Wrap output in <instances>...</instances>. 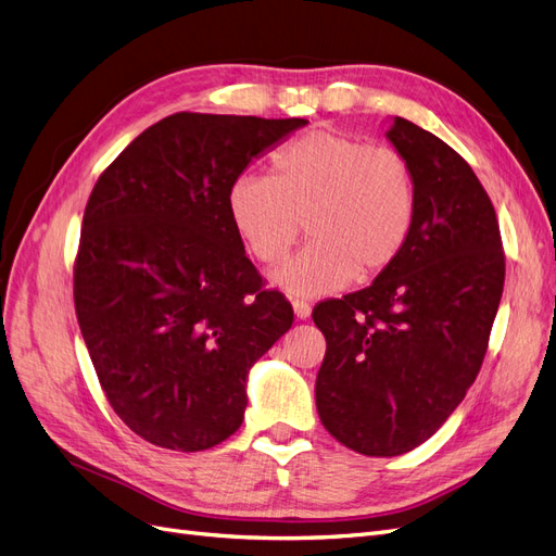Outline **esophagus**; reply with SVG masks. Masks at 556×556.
Returning <instances> with one entry per match:
<instances>
[{
  "mask_svg": "<svg viewBox=\"0 0 556 556\" xmlns=\"http://www.w3.org/2000/svg\"><path fill=\"white\" fill-rule=\"evenodd\" d=\"M292 308H294L296 319H308L311 317V306L306 304V301H292Z\"/></svg>",
  "mask_w": 556,
  "mask_h": 556,
  "instance_id": "1",
  "label": "esophagus"
}]
</instances>
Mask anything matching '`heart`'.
Returning <instances> with one entry per match:
<instances>
[{
  "mask_svg": "<svg viewBox=\"0 0 556 556\" xmlns=\"http://www.w3.org/2000/svg\"><path fill=\"white\" fill-rule=\"evenodd\" d=\"M415 178L394 150L315 129L276 157V178L243 174L227 211L248 252L280 262L308 217L311 245L271 274L292 296H325L390 268L415 220Z\"/></svg>",
  "mask_w": 556,
  "mask_h": 556,
  "instance_id": "heart-1",
  "label": "heart"
}]
</instances>
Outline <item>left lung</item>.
Segmentation results:
<instances>
[{
	"instance_id": "left-lung-1",
	"label": "left lung",
	"mask_w": 556,
	"mask_h": 556,
	"mask_svg": "<svg viewBox=\"0 0 556 556\" xmlns=\"http://www.w3.org/2000/svg\"><path fill=\"white\" fill-rule=\"evenodd\" d=\"M384 137L415 178L410 237L368 288L313 311L327 339L319 419L366 457L422 445L464 401L506 280L496 213L468 162L406 117Z\"/></svg>"
}]
</instances>
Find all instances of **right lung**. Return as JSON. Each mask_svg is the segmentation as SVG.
<instances>
[{"mask_svg":"<svg viewBox=\"0 0 556 556\" xmlns=\"http://www.w3.org/2000/svg\"><path fill=\"white\" fill-rule=\"evenodd\" d=\"M306 125L174 113L99 176L83 215L76 315L109 403L143 441L199 452L241 427L250 368L294 313L262 290L227 192Z\"/></svg>","mask_w":556,"mask_h":556,"instance_id":"obj_1","label":"right lung"}]
</instances>
